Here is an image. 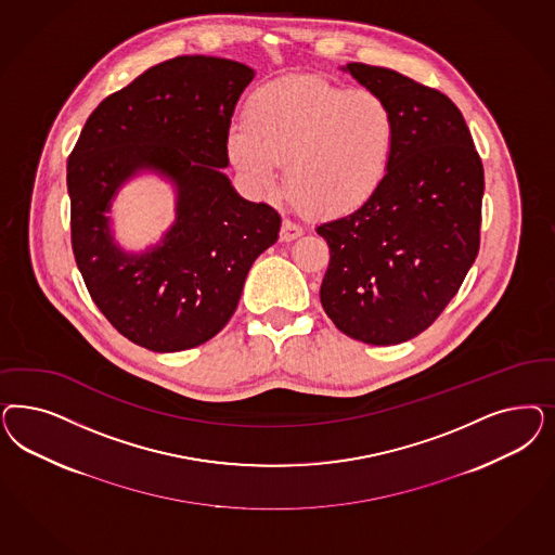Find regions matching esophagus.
<instances>
[{"instance_id":"obj_1","label":"esophagus","mask_w":555,"mask_h":555,"mask_svg":"<svg viewBox=\"0 0 555 555\" xmlns=\"http://www.w3.org/2000/svg\"><path fill=\"white\" fill-rule=\"evenodd\" d=\"M302 233H305L302 227H298V224L292 222V220H284V222H282V231H280V238H282L284 243H289V241L302 236Z\"/></svg>"}]
</instances>
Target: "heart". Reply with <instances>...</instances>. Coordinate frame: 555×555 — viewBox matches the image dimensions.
<instances>
[{"label":"heart","mask_w":555,"mask_h":555,"mask_svg":"<svg viewBox=\"0 0 555 555\" xmlns=\"http://www.w3.org/2000/svg\"><path fill=\"white\" fill-rule=\"evenodd\" d=\"M396 114L372 90H345L319 77L269 83L250 95L245 122L227 132V157L245 188H280L308 212L340 216L367 204L390 171Z\"/></svg>","instance_id":"b5f03b06"}]
</instances>
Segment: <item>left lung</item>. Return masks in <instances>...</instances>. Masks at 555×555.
<instances>
[{
  "label": "left lung",
  "instance_id": "obj_1",
  "mask_svg": "<svg viewBox=\"0 0 555 555\" xmlns=\"http://www.w3.org/2000/svg\"><path fill=\"white\" fill-rule=\"evenodd\" d=\"M396 114L392 165L374 197L317 227L331 263L321 302L340 333L398 345L457 294L480 249L483 169L457 106L392 69L347 63Z\"/></svg>",
  "mask_w": 555,
  "mask_h": 555
}]
</instances>
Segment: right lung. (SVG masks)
<instances>
[{
    "label": "right lung",
    "mask_w": 555,
    "mask_h": 555,
    "mask_svg": "<svg viewBox=\"0 0 555 555\" xmlns=\"http://www.w3.org/2000/svg\"><path fill=\"white\" fill-rule=\"evenodd\" d=\"M255 72L185 54L139 75L91 112L67 165L72 245L95 306L126 339L157 353L192 349L224 328L253 261L282 227L268 204L238 196L227 132ZM144 172L167 180L177 218L155 245L126 251L111 204Z\"/></svg>",
    "instance_id": "1"
}]
</instances>
